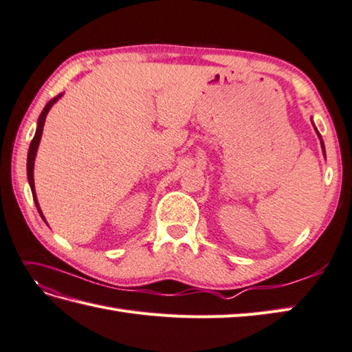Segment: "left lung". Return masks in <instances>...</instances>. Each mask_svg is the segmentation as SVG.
Masks as SVG:
<instances>
[{
    "label": "left lung",
    "instance_id": "8db88e82",
    "mask_svg": "<svg viewBox=\"0 0 352 352\" xmlns=\"http://www.w3.org/2000/svg\"><path fill=\"white\" fill-rule=\"evenodd\" d=\"M316 132H318V131H316ZM318 135H319V132H318ZM319 138H321V135H319ZM321 144H322V149H324V143H322V142H321ZM324 152H325V151H324Z\"/></svg>",
    "mask_w": 352,
    "mask_h": 352
}]
</instances>
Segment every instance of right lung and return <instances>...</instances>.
Here are the masks:
<instances>
[{
  "mask_svg": "<svg viewBox=\"0 0 352 352\" xmlns=\"http://www.w3.org/2000/svg\"><path fill=\"white\" fill-rule=\"evenodd\" d=\"M60 96H61V95H60ZM60 96L52 98V99L50 100V102L45 105L43 111L41 113V117H38V122H37L36 134H34L33 140H31V144H30V149H28V158H27V175H28V182H30V186H31V192H33V199H34V203H36V206H37V210H38V214H41V217L43 218V221H45V217L42 215V210H41V208H38L37 197H36V191H34V176H33V168H34L36 152H37L38 143H41V137H42V132H43V124H45L46 114H48V111L51 110V107L57 102Z\"/></svg>",
  "mask_w": 352,
  "mask_h": 352,
  "instance_id": "add662e5",
  "label": "right lung"
}]
</instances>
